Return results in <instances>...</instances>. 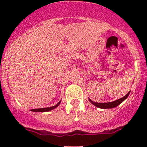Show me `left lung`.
<instances>
[{
    "mask_svg": "<svg viewBox=\"0 0 147 147\" xmlns=\"http://www.w3.org/2000/svg\"><path fill=\"white\" fill-rule=\"evenodd\" d=\"M129 92H129L127 93V94H126L124 97H121V98L119 99V100H115V101L111 102H106V103H98V102H94L92 101V100H90V99H89V100H90V102H91L92 105H94V106L97 107L101 108V109H110V108L116 107L117 106H118V105H120V104H121L123 101H124V100H125L128 97L129 94Z\"/></svg>",
    "mask_w": 147,
    "mask_h": 147,
    "instance_id": "8db88e82",
    "label": "left lung"
}]
</instances>
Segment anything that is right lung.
<instances>
[{"mask_svg":"<svg viewBox=\"0 0 147 147\" xmlns=\"http://www.w3.org/2000/svg\"><path fill=\"white\" fill-rule=\"evenodd\" d=\"M60 104V101L58 102V103L56 105H55V106L53 107H46V108H40V109H31V111H32V112H48V111L50 110H52V109H55V108L57 107V106H59V105Z\"/></svg>","mask_w":147,"mask_h":147,"instance_id":"right-lung-1","label":"right lung"}]
</instances>
